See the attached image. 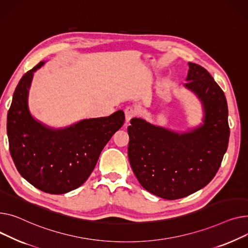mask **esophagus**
Instances as JSON below:
<instances>
[{
  "mask_svg": "<svg viewBox=\"0 0 248 248\" xmlns=\"http://www.w3.org/2000/svg\"><path fill=\"white\" fill-rule=\"evenodd\" d=\"M135 115H136V113H135L133 108H131V107L126 108L125 109V120H126V123H129L131 119L135 117Z\"/></svg>",
  "mask_w": 248,
  "mask_h": 248,
  "instance_id": "1",
  "label": "esophagus"
}]
</instances>
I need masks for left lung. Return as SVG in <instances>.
<instances>
[{
    "label": "left lung",
    "mask_w": 248,
    "mask_h": 248,
    "mask_svg": "<svg viewBox=\"0 0 248 248\" xmlns=\"http://www.w3.org/2000/svg\"><path fill=\"white\" fill-rule=\"evenodd\" d=\"M185 88L204 110L203 123L187 132H175L141 118L128 127V157L136 178L150 193L168 200L190 195L206 186L221 165L229 140L225 95L208 71L194 63Z\"/></svg>",
    "instance_id": "left-lung-1"
}]
</instances>
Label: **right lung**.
<instances>
[{
	"label": "right lung",
	"mask_w": 248,
	"mask_h": 248,
	"mask_svg": "<svg viewBox=\"0 0 248 248\" xmlns=\"http://www.w3.org/2000/svg\"><path fill=\"white\" fill-rule=\"evenodd\" d=\"M28 71L14 92L8 112L10 153L19 173L36 188L64 194L81 186L92 173L101 151L125 120L122 110L108 117L85 119L62 129L36 120L28 106L34 72Z\"/></svg>",
	"instance_id": "1"
}]
</instances>
